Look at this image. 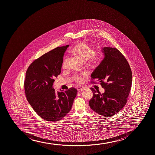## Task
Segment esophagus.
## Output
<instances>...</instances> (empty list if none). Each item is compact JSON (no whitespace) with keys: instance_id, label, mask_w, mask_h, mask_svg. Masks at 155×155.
I'll return each mask as SVG.
<instances>
[{"instance_id":"obj_1","label":"esophagus","mask_w":155,"mask_h":155,"mask_svg":"<svg viewBox=\"0 0 155 155\" xmlns=\"http://www.w3.org/2000/svg\"><path fill=\"white\" fill-rule=\"evenodd\" d=\"M84 89V87H77V90L78 91H81L82 90H83Z\"/></svg>"}]
</instances>
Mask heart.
<instances>
[{"instance_id":"b5f03b06","label":"heart","mask_w":155,"mask_h":155,"mask_svg":"<svg viewBox=\"0 0 155 155\" xmlns=\"http://www.w3.org/2000/svg\"><path fill=\"white\" fill-rule=\"evenodd\" d=\"M71 51L74 55L76 56L82 61H87L88 60L89 63L92 65L99 64L101 60V56L98 54H95V51L94 48L85 41H81L77 44L71 49ZM67 60L68 58H66L63 61V68H65L66 66ZM82 75L85 76V74H82ZM73 79L77 83H81L83 80L82 77L78 74L74 75Z\"/></svg>"}]
</instances>
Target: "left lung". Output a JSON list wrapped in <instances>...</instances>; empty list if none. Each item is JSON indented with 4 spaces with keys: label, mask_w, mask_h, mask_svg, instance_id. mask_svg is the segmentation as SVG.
Here are the masks:
<instances>
[{
    "label": "left lung",
    "mask_w": 155,
    "mask_h": 155,
    "mask_svg": "<svg viewBox=\"0 0 155 155\" xmlns=\"http://www.w3.org/2000/svg\"><path fill=\"white\" fill-rule=\"evenodd\" d=\"M102 51L104 58L91 74V79H96L105 91L101 94L91 87L93 96L89 101V106L100 115L112 117L127 103L132 84V72L127 60L117 49L104 47Z\"/></svg>",
    "instance_id": "left-lung-1"
}]
</instances>
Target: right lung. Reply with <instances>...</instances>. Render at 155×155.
Wrapping results in <instances>:
<instances>
[{
  "instance_id": "1",
  "label": "right lung",
  "mask_w": 155,
  "mask_h": 155,
  "mask_svg": "<svg viewBox=\"0 0 155 155\" xmlns=\"http://www.w3.org/2000/svg\"><path fill=\"white\" fill-rule=\"evenodd\" d=\"M69 45L58 47L35 60L28 67L24 81L27 99L35 112L45 120H61L71 109L77 90L56 92L54 77L61 73L63 56Z\"/></svg>"
}]
</instances>
